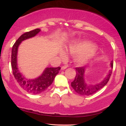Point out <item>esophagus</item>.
Segmentation results:
<instances>
[{"mask_svg": "<svg viewBox=\"0 0 126 126\" xmlns=\"http://www.w3.org/2000/svg\"><path fill=\"white\" fill-rule=\"evenodd\" d=\"M67 67V66H62L61 69L62 70H65V69H66Z\"/></svg>", "mask_w": 126, "mask_h": 126, "instance_id": "esophagus-1", "label": "esophagus"}]
</instances>
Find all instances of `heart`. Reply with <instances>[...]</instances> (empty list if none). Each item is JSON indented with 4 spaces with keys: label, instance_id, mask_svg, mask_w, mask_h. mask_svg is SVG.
Returning <instances> with one entry per match:
<instances>
[{
    "label": "heart",
    "instance_id": "1",
    "mask_svg": "<svg viewBox=\"0 0 126 126\" xmlns=\"http://www.w3.org/2000/svg\"><path fill=\"white\" fill-rule=\"evenodd\" d=\"M96 49L94 44L85 41L75 40L69 43L66 50L75 56V61L78 64L83 65L87 63L92 59V54ZM59 55L62 59L66 57V53L63 49L59 51Z\"/></svg>",
    "mask_w": 126,
    "mask_h": 126
}]
</instances>
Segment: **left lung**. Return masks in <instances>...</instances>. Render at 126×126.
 <instances>
[{
	"mask_svg": "<svg viewBox=\"0 0 126 126\" xmlns=\"http://www.w3.org/2000/svg\"><path fill=\"white\" fill-rule=\"evenodd\" d=\"M110 66L112 69L113 61L111 62ZM75 69L76 72V76L74 80L71 83V86L76 92L81 95H90L100 90L108 83L112 73V70H110L107 75L102 81L96 84L92 85L87 83L85 81V73L86 71V68L80 67H76Z\"/></svg>",
	"mask_w": 126,
	"mask_h": 126,
	"instance_id": "8db88e82",
	"label": "left lung"
}]
</instances>
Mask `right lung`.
<instances>
[{"label":"right lung","mask_w":126,"mask_h":126,"mask_svg":"<svg viewBox=\"0 0 126 126\" xmlns=\"http://www.w3.org/2000/svg\"><path fill=\"white\" fill-rule=\"evenodd\" d=\"M40 31L41 30L37 28L23 34L16 40L12 49L11 66L14 77L21 88L32 94H39L46 91L51 85L55 77L60 70V67H46L42 74L35 79H27L19 70L17 63L19 46L22 41L35 37Z\"/></svg>","instance_id":"right-lung-1"}]
</instances>
